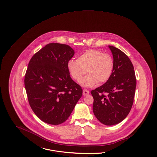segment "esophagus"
I'll return each mask as SVG.
<instances>
[{"mask_svg":"<svg viewBox=\"0 0 157 157\" xmlns=\"http://www.w3.org/2000/svg\"><path fill=\"white\" fill-rule=\"evenodd\" d=\"M90 92H89V90H83V95L84 96H86L88 95H89Z\"/></svg>","mask_w":157,"mask_h":157,"instance_id":"esophagus-1","label":"esophagus"}]
</instances>
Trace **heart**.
<instances>
[{"label":"heart","mask_w":157,"mask_h":157,"mask_svg":"<svg viewBox=\"0 0 157 157\" xmlns=\"http://www.w3.org/2000/svg\"><path fill=\"white\" fill-rule=\"evenodd\" d=\"M113 65V60L109 54L100 50L90 49L79 56L77 60H69L67 67L72 78L78 82L87 71L88 74L81 84L85 87H92L98 82L101 84L110 78Z\"/></svg>","instance_id":"obj_1"}]
</instances>
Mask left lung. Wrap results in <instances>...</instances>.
<instances>
[{"label":"left lung","instance_id":"obj_1","mask_svg":"<svg viewBox=\"0 0 157 157\" xmlns=\"http://www.w3.org/2000/svg\"><path fill=\"white\" fill-rule=\"evenodd\" d=\"M113 59L110 78L102 86L92 90L93 112L101 123L111 126L122 121L129 114L136 88L134 66L120 49L109 46Z\"/></svg>","mask_w":157,"mask_h":157}]
</instances>
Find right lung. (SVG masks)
<instances>
[{
    "label": "right lung",
    "instance_id": "add662e5",
    "mask_svg": "<svg viewBox=\"0 0 157 157\" xmlns=\"http://www.w3.org/2000/svg\"><path fill=\"white\" fill-rule=\"evenodd\" d=\"M74 55L69 45L51 43L31 59L25 76L29 104L34 113L48 124L65 122L83 93L69 75L67 64Z\"/></svg>",
    "mask_w": 157,
    "mask_h": 157
}]
</instances>
